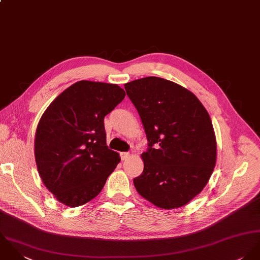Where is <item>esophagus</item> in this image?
Listing matches in <instances>:
<instances>
[{
	"instance_id": "1",
	"label": "esophagus",
	"mask_w": 260,
	"mask_h": 260,
	"mask_svg": "<svg viewBox=\"0 0 260 260\" xmlns=\"http://www.w3.org/2000/svg\"><path fill=\"white\" fill-rule=\"evenodd\" d=\"M128 156H129V153H128V152H122V153H120V157H121L122 160L126 159Z\"/></svg>"
}]
</instances>
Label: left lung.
Listing matches in <instances>:
<instances>
[{
  "label": "left lung",
  "mask_w": 260,
  "mask_h": 260,
  "mask_svg": "<svg viewBox=\"0 0 260 260\" xmlns=\"http://www.w3.org/2000/svg\"><path fill=\"white\" fill-rule=\"evenodd\" d=\"M145 127L144 171L134 179L156 207L186 205L206 186L216 162V139L206 108L194 93L150 76L124 84Z\"/></svg>",
  "instance_id": "1"
}]
</instances>
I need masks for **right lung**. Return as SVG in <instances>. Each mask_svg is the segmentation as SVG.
Here are the masks:
<instances>
[{"label":"right lung","instance_id":"add662e5","mask_svg":"<svg viewBox=\"0 0 260 260\" xmlns=\"http://www.w3.org/2000/svg\"><path fill=\"white\" fill-rule=\"evenodd\" d=\"M116 84L81 80L58 95L36 131L39 175L56 199L78 207L95 198L120 158L106 146L104 116L122 102Z\"/></svg>","mask_w":260,"mask_h":260}]
</instances>
